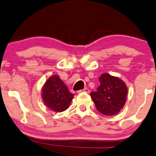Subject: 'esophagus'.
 Masks as SVG:
<instances>
[{"mask_svg": "<svg viewBox=\"0 0 156 156\" xmlns=\"http://www.w3.org/2000/svg\"><path fill=\"white\" fill-rule=\"evenodd\" d=\"M89 90L87 89V88H84V89L83 90H80L78 91V93H89Z\"/></svg>", "mask_w": 156, "mask_h": 156, "instance_id": "34e87169", "label": "esophagus"}]
</instances>
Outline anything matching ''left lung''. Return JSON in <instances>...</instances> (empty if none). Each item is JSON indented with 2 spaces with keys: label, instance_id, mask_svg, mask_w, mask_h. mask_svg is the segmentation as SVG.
Segmentation results:
<instances>
[{
  "label": "left lung",
  "instance_id": "8db88e82",
  "mask_svg": "<svg viewBox=\"0 0 156 156\" xmlns=\"http://www.w3.org/2000/svg\"><path fill=\"white\" fill-rule=\"evenodd\" d=\"M97 90L90 93L96 109L105 116L117 114L126 101L128 89L126 83L117 77L104 73L99 78Z\"/></svg>",
  "mask_w": 156,
  "mask_h": 156
}]
</instances>
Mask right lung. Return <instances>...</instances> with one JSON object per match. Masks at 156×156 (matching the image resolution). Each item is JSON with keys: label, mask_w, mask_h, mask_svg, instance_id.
<instances>
[{"label": "right lung", "mask_w": 156, "mask_h": 156, "mask_svg": "<svg viewBox=\"0 0 156 156\" xmlns=\"http://www.w3.org/2000/svg\"><path fill=\"white\" fill-rule=\"evenodd\" d=\"M74 95L58 75H52L42 90V98L47 107L55 112H62L69 107Z\"/></svg>", "instance_id": "1"}]
</instances>
